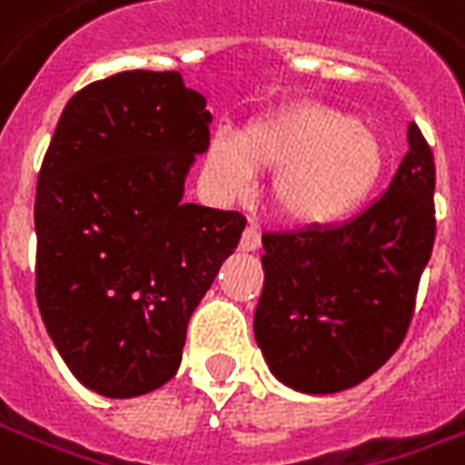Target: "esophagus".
Here are the masks:
<instances>
[{
	"label": "esophagus",
	"instance_id": "obj_1",
	"mask_svg": "<svg viewBox=\"0 0 465 465\" xmlns=\"http://www.w3.org/2000/svg\"><path fill=\"white\" fill-rule=\"evenodd\" d=\"M239 247L244 249V252H257L260 249V232L254 229V226H247L244 233H242V242H239Z\"/></svg>",
	"mask_w": 465,
	"mask_h": 465
}]
</instances>
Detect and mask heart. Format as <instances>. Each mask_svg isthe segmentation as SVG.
Listing matches in <instances>:
<instances>
[{"label": "heart", "instance_id": "obj_1", "mask_svg": "<svg viewBox=\"0 0 465 465\" xmlns=\"http://www.w3.org/2000/svg\"><path fill=\"white\" fill-rule=\"evenodd\" d=\"M386 169L383 141L350 113L293 103L249 121L242 134L213 131L203 180L223 203L244 198L257 172H275L270 205L296 229H329L371 198Z\"/></svg>", "mask_w": 465, "mask_h": 465}]
</instances>
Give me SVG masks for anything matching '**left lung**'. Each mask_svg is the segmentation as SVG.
Here are the masks:
<instances>
[{
    "mask_svg": "<svg viewBox=\"0 0 465 465\" xmlns=\"http://www.w3.org/2000/svg\"><path fill=\"white\" fill-rule=\"evenodd\" d=\"M386 193L329 229L264 233L254 340L270 373L301 393L373 376L407 334L435 242V162L414 123Z\"/></svg>",
    "mask_w": 465,
    "mask_h": 465,
    "instance_id": "obj_1",
    "label": "left lung"
}]
</instances>
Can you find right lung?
Instances as JSON below:
<instances>
[{
	"label": "right lung",
	"mask_w": 465,
	"mask_h": 465,
	"mask_svg": "<svg viewBox=\"0 0 465 465\" xmlns=\"http://www.w3.org/2000/svg\"><path fill=\"white\" fill-rule=\"evenodd\" d=\"M213 115L177 72H121L66 103L35 195V296L76 381L107 399L164 386L187 322L247 226L184 203Z\"/></svg>",
	"instance_id": "add662e5"
}]
</instances>
